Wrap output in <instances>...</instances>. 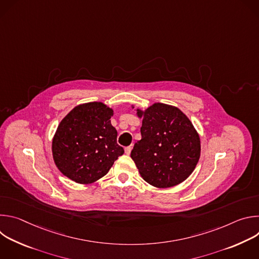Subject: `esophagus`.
Instances as JSON below:
<instances>
[{
  "label": "esophagus",
  "mask_w": 259,
  "mask_h": 259,
  "mask_svg": "<svg viewBox=\"0 0 259 259\" xmlns=\"http://www.w3.org/2000/svg\"><path fill=\"white\" fill-rule=\"evenodd\" d=\"M131 151H132V146H131V145L125 147V154H126V155H130Z\"/></svg>",
  "instance_id": "esophagus-1"
}]
</instances>
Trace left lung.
Listing matches in <instances>:
<instances>
[{
	"mask_svg": "<svg viewBox=\"0 0 259 259\" xmlns=\"http://www.w3.org/2000/svg\"><path fill=\"white\" fill-rule=\"evenodd\" d=\"M136 112L142 118L141 139L134 144L131 158L141 177L159 189L177 186L199 162L201 141L197 130L176 106L158 102Z\"/></svg>",
	"mask_w": 259,
	"mask_h": 259,
	"instance_id": "obj_1",
	"label": "left lung"
}]
</instances>
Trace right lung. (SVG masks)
Masks as SVG:
<instances>
[{
  "instance_id": "add662e5",
  "label": "right lung",
  "mask_w": 259,
  "mask_h": 259,
  "mask_svg": "<svg viewBox=\"0 0 259 259\" xmlns=\"http://www.w3.org/2000/svg\"><path fill=\"white\" fill-rule=\"evenodd\" d=\"M113 115V108L94 101L73 107L62 119L52 140V155L64 176L77 183H92L124 154L110 124Z\"/></svg>"
}]
</instances>
